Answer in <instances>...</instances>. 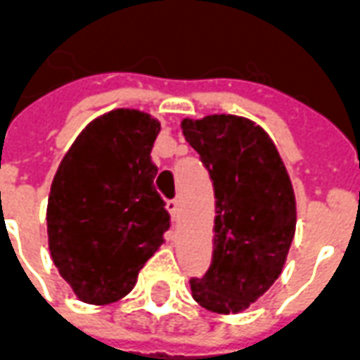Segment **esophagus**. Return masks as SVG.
Wrapping results in <instances>:
<instances>
[{
	"mask_svg": "<svg viewBox=\"0 0 360 360\" xmlns=\"http://www.w3.org/2000/svg\"><path fill=\"white\" fill-rule=\"evenodd\" d=\"M165 208H167V212L172 214L173 221H177V218H179V210H181V208H179V200H169Z\"/></svg>",
	"mask_w": 360,
	"mask_h": 360,
	"instance_id": "1",
	"label": "esophagus"
}]
</instances>
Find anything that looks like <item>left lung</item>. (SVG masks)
<instances>
[{"label":"left lung","instance_id":"left-lung-1","mask_svg":"<svg viewBox=\"0 0 360 360\" xmlns=\"http://www.w3.org/2000/svg\"><path fill=\"white\" fill-rule=\"evenodd\" d=\"M183 134L208 169L216 198L214 255L191 279L195 301L231 314L249 309L278 279L295 235V195L268 134L235 115L183 119Z\"/></svg>","mask_w":360,"mask_h":360}]
</instances>
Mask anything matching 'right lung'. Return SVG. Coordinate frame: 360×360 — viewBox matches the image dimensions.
<instances>
[{"instance_id": "add662e5", "label": "right lung", "mask_w": 360, "mask_h": 360, "mask_svg": "<svg viewBox=\"0 0 360 360\" xmlns=\"http://www.w3.org/2000/svg\"><path fill=\"white\" fill-rule=\"evenodd\" d=\"M160 123L113 110L82 131L53 177L48 241L53 264L89 304L125 297L169 229L150 160Z\"/></svg>"}]
</instances>
